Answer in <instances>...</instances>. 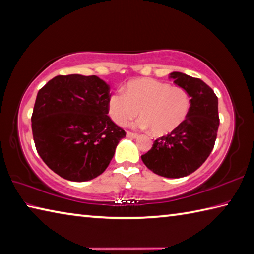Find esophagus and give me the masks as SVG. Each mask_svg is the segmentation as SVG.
<instances>
[{
  "mask_svg": "<svg viewBox=\"0 0 254 254\" xmlns=\"http://www.w3.org/2000/svg\"><path fill=\"white\" fill-rule=\"evenodd\" d=\"M126 135H127L128 138H137L138 137V135H137L136 132H131V131H127Z\"/></svg>",
  "mask_w": 254,
  "mask_h": 254,
  "instance_id": "1",
  "label": "esophagus"
}]
</instances>
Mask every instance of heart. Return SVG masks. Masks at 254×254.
Instances as JSON below:
<instances>
[{
    "mask_svg": "<svg viewBox=\"0 0 254 254\" xmlns=\"http://www.w3.org/2000/svg\"><path fill=\"white\" fill-rule=\"evenodd\" d=\"M190 96L186 89L151 78L129 82L123 93L113 94L108 113L119 126H126L140 112L139 126L150 128L155 136L176 130L189 114Z\"/></svg>",
    "mask_w": 254,
    "mask_h": 254,
    "instance_id": "1",
    "label": "heart"
}]
</instances>
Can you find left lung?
Returning a JSON list of instances; mask_svg holds the SVG:
<instances>
[{"mask_svg": "<svg viewBox=\"0 0 254 254\" xmlns=\"http://www.w3.org/2000/svg\"><path fill=\"white\" fill-rule=\"evenodd\" d=\"M169 77L188 92L189 114L176 130L156 139L141 159L157 175L181 178L197 170L211 154L220 123L218 97L201 79L180 71H174Z\"/></svg>", "mask_w": 254, "mask_h": 254, "instance_id": "1", "label": "left lung"}]
</instances>
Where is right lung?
Segmentation results:
<instances>
[{
    "label": "right lung",
    "mask_w": 254,
    "mask_h": 254,
    "mask_svg": "<svg viewBox=\"0 0 254 254\" xmlns=\"http://www.w3.org/2000/svg\"><path fill=\"white\" fill-rule=\"evenodd\" d=\"M109 86L95 75H59L38 90L32 131L38 155L70 181H88L106 170L126 136L108 116Z\"/></svg>",
    "instance_id": "1"
}]
</instances>
